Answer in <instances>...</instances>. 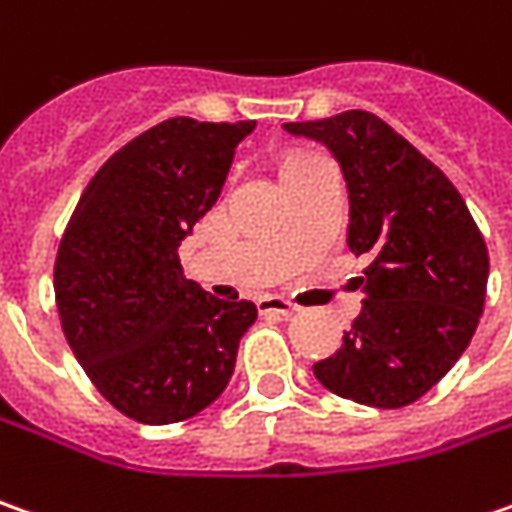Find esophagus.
<instances>
[{
  "mask_svg": "<svg viewBox=\"0 0 512 512\" xmlns=\"http://www.w3.org/2000/svg\"><path fill=\"white\" fill-rule=\"evenodd\" d=\"M257 309L263 311V314H283V317H291V314H297V303H291L286 297H260L257 300Z\"/></svg>",
  "mask_w": 512,
  "mask_h": 512,
  "instance_id": "1",
  "label": "esophagus"
}]
</instances>
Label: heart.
<instances>
[{"label":"heart","mask_w":512,"mask_h":512,"mask_svg":"<svg viewBox=\"0 0 512 512\" xmlns=\"http://www.w3.org/2000/svg\"><path fill=\"white\" fill-rule=\"evenodd\" d=\"M314 161H326L320 152H300V155H294V158H289V164H286V172L294 167H303V164H314Z\"/></svg>","instance_id":"heart-1"}]
</instances>
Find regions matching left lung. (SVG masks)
Listing matches in <instances>:
<instances>
[{"label":"left lung","instance_id":"1","mask_svg":"<svg viewBox=\"0 0 512 512\" xmlns=\"http://www.w3.org/2000/svg\"><path fill=\"white\" fill-rule=\"evenodd\" d=\"M289 133L323 141L348 184V249L368 255L362 311L314 377L337 397L402 408L453 368L485 309L490 257L448 175L365 110L291 121Z\"/></svg>","mask_w":512,"mask_h":512}]
</instances>
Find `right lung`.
<instances>
[{
    "instance_id": "right-lung-1",
    "label": "right lung",
    "mask_w": 512,
    "mask_h": 512,
    "mask_svg": "<svg viewBox=\"0 0 512 512\" xmlns=\"http://www.w3.org/2000/svg\"><path fill=\"white\" fill-rule=\"evenodd\" d=\"M252 130L167 118L104 161L67 221L53 266L64 337L98 394L135 422H184L212 405L257 320L255 303L186 280L178 257Z\"/></svg>"
}]
</instances>
